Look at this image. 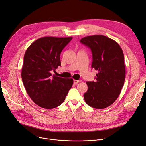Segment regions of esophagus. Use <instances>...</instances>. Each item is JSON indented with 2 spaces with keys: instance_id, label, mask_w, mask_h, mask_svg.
I'll use <instances>...</instances> for the list:
<instances>
[{
  "instance_id": "1",
  "label": "esophagus",
  "mask_w": 146,
  "mask_h": 146,
  "mask_svg": "<svg viewBox=\"0 0 146 146\" xmlns=\"http://www.w3.org/2000/svg\"><path fill=\"white\" fill-rule=\"evenodd\" d=\"M81 82V80H74V83H76V84H77V83H80Z\"/></svg>"
}]
</instances>
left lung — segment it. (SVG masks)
Here are the masks:
<instances>
[{
  "label": "left lung",
  "mask_w": 146,
  "mask_h": 146,
  "mask_svg": "<svg viewBox=\"0 0 146 146\" xmlns=\"http://www.w3.org/2000/svg\"><path fill=\"white\" fill-rule=\"evenodd\" d=\"M80 42L92 52L91 68L98 70L95 82H87L83 94L86 103L97 109L113 104L120 94L125 77L124 56L119 44L104 35H92Z\"/></svg>",
  "instance_id": "8db88e82"
}]
</instances>
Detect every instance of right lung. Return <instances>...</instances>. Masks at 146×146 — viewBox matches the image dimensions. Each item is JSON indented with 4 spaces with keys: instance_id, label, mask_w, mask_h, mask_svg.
I'll return each instance as SVG.
<instances>
[{
    "instance_id": "right-lung-1",
    "label": "right lung",
    "mask_w": 146,
    "mask_h": 146,
    "mask_svg": "<svg viewBox=\"0 0 146 146\" xmlns=\"http://www.w3.org/2000/svg\"><path fill=\"white\" fill-rule=\"evenodd\" d=\"M72 39L41 38L32 43L25 53L22 80L30 98L39 107L52 109L60 105L72 86V78L52 74L61 66V52Z\"/></svg>"
}]
</instances>
